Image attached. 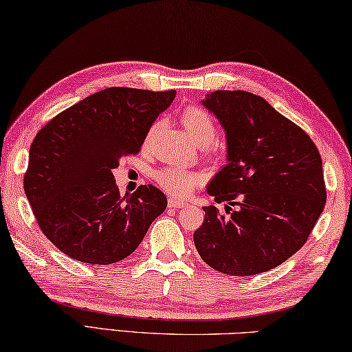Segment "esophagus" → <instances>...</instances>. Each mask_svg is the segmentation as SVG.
<instances>
[{
    "mask_svg": "<svg viewBox=\"0 0 352 352\" xmlns=\"http://www.w3.org/2000/svg\"><path fill=\"white\" fill-rule=\"evenodd\" d=\"M168 207H173V209H181V207H186V203L181 199H175V198H168Z\"/></svg>",
    "mask_w": 352,
    "mask_h": 352,
    "instance_id": "34e87169",
    "label": "esophagus"
}]
</instances>
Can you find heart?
Here are the masks:
<instances>
[{
	"mask_svg": "<svg viewBox=\"0 0 352 352\" xmlns=\"http://www.w3.org/2000/svg\"><path fill=\"white\" fill-rule=\"evenodd\" d=\"M181 123L195 143L203 146L204 153L215 154L217 124L212 115L198 104H188L182 109ZM154 128L151 129L153 134ZM154 181L166 193L177 198H187L201 184V175L184 166L170 165L154 173Z\"/></svg>",
	"mask_w": 352,
	"mask_h": 352,
	"instance_id": "1",
	"label": "heart"
}]
</instances>
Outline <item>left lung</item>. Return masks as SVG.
<instances>
[{
	"label": "left lung",
	"mask_w": 352,
	"mask_h": 352,
	"mask_svg": "<svg viewBox=\"0 0 352 352\" xmlns=\"http://www.w3.org/2000/svg\"><path fill=\"white\" fill-rule=\"evenodd\" d=\"M226 131L229 164L207 187L215 206L195 230V246L217 272H270L306 243L326 204L318 148L306 131L243 90H217L203 101ZM230 205H237L232 210Z\"/></svg>",
	"instance_id": "8db88e82"
}]
</instances>
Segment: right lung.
Here are the masks:
<instances>
[{"label":"right lung","instance_id":"obj_1","mask_svg":"<svg viewBox=\"0 0 352 352\" xmlns=\"http://www.w3.org/2000/svg\"><path fill=\"white\" fill-rule=\"evenodd\" d=\"M175 96V90L109 87L37 132L23 184L40 229L63 254L90 265L123 261L165 210V195L154 186L120 197L112 170L123 155L138 154Z\"/></svg>","mask_w":352,"mask_h":352}]
</instances>
